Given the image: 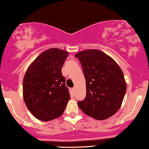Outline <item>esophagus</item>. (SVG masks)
Here are the masks:
<instances>
[{"label": "esophagus", "instance_id": "1", "mask_svg": "<svg viewBox=\"0 0 149 149\" xmlns=\"http://www.w3.org/2000/svg\"><path fill=\"white\" fill-rule=\"evenodd\" d=\"M72 90H73V92H75V91H76V88H73V89H72Z\"/></svg>", "mask_w": 149, "mask_h": 149}]
</instances>
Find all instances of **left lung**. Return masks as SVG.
<instances>
[{"mask_svg": "<svg viewBox=\"0 0 149 149\" xmlns=\"http://www.w3.org/2000/svg\"><path fill=\"white\" fill-rule=\"evenodd\" d=\"M82 65L86 97L78 104L85 114L97 120L114 115L122 105L127 91L124 73L112 57L98 49L75 55Z\"/></svg>", "mask_w": 149, "mask_h": 149, "instance_id": "8db88e82", "label": "left lung"}]
</instances>
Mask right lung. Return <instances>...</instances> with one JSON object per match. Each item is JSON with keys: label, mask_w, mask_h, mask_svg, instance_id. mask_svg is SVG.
I'll return each instance as SVG.
<instances>
[{"label": "right lung", "mask_w": 149, "mask_h": 149, "mask_svg": "<svg viewBox=\"0 0 149 149\" xmlns=\"http://www.w3.org/2000/svg\"><path fill=\"white\" fill-rule=\"evenodd\" d=\"M68 52L58 48L44 51L29 65L23 78L22 94L35 118L47 122L58 118L71 99L61 68Z\"/></svg>", "instance_id": "right-lung-1"}]
</instances>
